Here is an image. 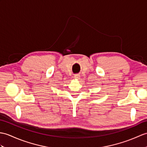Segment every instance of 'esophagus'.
I'll return each instance as SVG.
<instances>
[{
  "label": "esophagus",
  "instance_id": "obj_1",
  "mask_svg": "<svg viewBox=\"0 0 147 147\" xmlns=\"http://www.w3.org/2000/svg\"><path fill=\"white\" fill-rule=\"evenodd\" d=\"M74 78V79H76V80H80V74H75Z\"/></svg>",
  "mask_w": 147,
  "mask_h": 147
}]
</instances>
